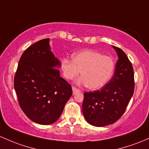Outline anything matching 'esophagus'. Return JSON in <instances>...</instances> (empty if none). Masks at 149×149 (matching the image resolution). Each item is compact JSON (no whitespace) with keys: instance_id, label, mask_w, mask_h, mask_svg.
Returning a JSON list of instances; mask_svg holds the SVG:
<instances>
[{"instance_id":"1","label":"esophagus","mask_w":149,"mask_h":149,"mask_svg":"<svg viewBox=\"0 0 149 149\" xmlns=\"http://www.w3.org/2000/svg\"><path fill=\"white\" fill-rule=\"evenodd\" d=\"M72 91H73V94H74L80 92V90H79V89H77V88H76L75 87H72Z\"/></svg>"}]
</instances>
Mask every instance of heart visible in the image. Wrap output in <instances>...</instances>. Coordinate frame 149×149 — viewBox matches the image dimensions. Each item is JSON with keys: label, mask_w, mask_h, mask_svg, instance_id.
Listing matches in <instances>:
<instances>
[{"label": "heart", "mask_w": 149, "mask_h": 149, "mask_svg": "<svg viewBox=\"0 0 149 149\" xmlns=\"http://www.w3.org/2000/svg\"><path fill=\"white\" fill-rule=\"evenodd\" d=\"M72 59L62 58L61 69L64 77L72 79L81 73L82 76L77 79L78 84L87 88L98 89L108 82L112 77L115 65L112 58L102 55L94 50H84L72 55Z\"/></svg>", "instance_id": "b5f03b06"}]
</instances>
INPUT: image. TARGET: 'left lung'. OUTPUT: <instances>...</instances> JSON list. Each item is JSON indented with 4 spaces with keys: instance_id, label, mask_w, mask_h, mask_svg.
<instances>
[{
    "instance_id": "left-lung-1",
    "label": "left lung",
    "mask_w": 149,
    "mask_h": 149,
    "mask_svg": "<svg viewBox=\"0 0 149 149\" xmlns=\"http://www.w3.org/2000/svg\"><path fill=\"white\" fill-rule=\"evenodd\" d=\"M112 47L119 57L113 76L100 90L84 93V118L89 124L98 127L112 124L120 119L134 91L132 62L122 49Z\"/></svg>"
}]
</instances>
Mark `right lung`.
I'll list each match as a JSON object with an SVG mask.
<instances>
[{"label": "right lung", "mask_w": 149, "mask_h": 149, "mask_svg": "<svg viewBox=\"0 0 149 149\" xmlns=\"http://www.w3.org/2000/svg\"><path fill=\"white\" fill-rule=\"evenodd\" d=\"M60 60L49 47V38L30 45L19 60L14 88L20 108L30 120L42 125L55 122L72 94L60 76Z\"/></svg>", "instance_id": "add662e5"}]
</instances>
